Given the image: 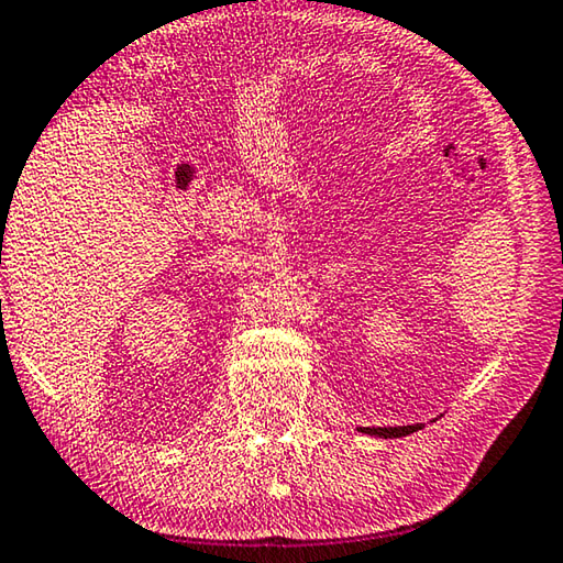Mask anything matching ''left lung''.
<instances>
[{"mask_svg":"<svg viewBox=\"0 0 563 563\" xmlns=\"http://www.w3.org/2000/svg\"><path fill=\"white\" fill-rule=\"evenodd\" d=\"M424 424H402V427H360V432L383 437V440H397V437H407L417 430H422Z\"/></svg>","mask_w":563,"mask_h":563,"instance_id":"obj_1","label":"left lung"}]
</instances>
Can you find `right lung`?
Wrapping results in <instances>:
<instances>
[{
  "label": "right lung",
  "instance_id": "1",
  "mask_svg": "<svg viewBox=\"0 0 563 563\" xmlns=\"http://www.w3.org/2000/svg\"><path fill=\"white\" fill-rule=\"evenodd\" d=\"M0 263H2V258H0Z\"/></svg>",
  "mask_w": 563,
  "mask_h": 563
}]
</instances>
